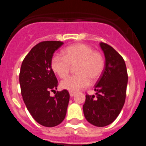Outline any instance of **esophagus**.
Returning a JSON list of instances; mask_svg holds the SVG:
<instances>
[{"mask_svg":"<svg viewBox=\"0 0 146 146\" xmlns=\"http://www.w3.org/2000/svg\"><path fill=\"white\" fill-rule=\"evenodd\" d=\"M69 95H70L71 97H73V96L75 95V93H74V92H69Z\"/></svg>","mask_w":146,"mask_h":146,"instance_id":"1","label":"esophagus"}]
</instances>
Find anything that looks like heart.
<instances>
[{
  "mask_svg": "<svg viewBox=\"0 0 146 146\" xmlns=\"http://www.w3.org/2000/svg\"><path fill=\"white\" fill-rule=\"evenodd\" d=\"M64 56L54 55L51 68L58 77L64 78L69 74L72 66H75L77 74L66 77L60 82V87L71 92H76L86 87L89 80L95 81L100 77L104 69V58L102 53L94 51L85 44H76L64 49Z\"/></svg>",
  "mask_w": 146,
  "mask_h": 146,
  "instance_id": "heart-1",
  "label": "heart"
}]
</instances>
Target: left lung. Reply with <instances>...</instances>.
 <instances>
[{
    "label": "left lung",
    "instance_id": "left-lung-1",
    "mask_svg": "<svg viewBox=\"0 0 146 146\" xmlns=\"http://www.w3.org/2000/svg\"><path fill=\"white\" fill-rule=\"evenodd\" d=\"M105 66L95 86L94 95H86L82 109L89 123L99 127L113 123L123 108L126 99L128 75L121 55L111 46L101 42Z\"/></svg>",
    "mask_w": 146,
    "mask_h": 146
}]
</instances>
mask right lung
Wrapping results in <instances>:
<instances>
[{
	"mask_svg": "<svg viewBox=\"0 0 146 146\" xmlns=\"http://www.w3.org/2000/svg\"><path fill=\"white\" fill-rule=\"evenodd\" d=\"M63 44L58 41L37 44L25 56L20 69V84L25 106L37 123L47 127L57 126L64 121L69 102L66 90L50 96V91L58 86L51 59Z\"/></svg>",
	"mask_w": 146,
	"mask_h": 146,
	"instance_id": "add662e5",
	"label": "right lung"
}]
</instances>
